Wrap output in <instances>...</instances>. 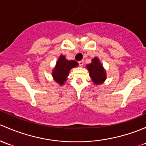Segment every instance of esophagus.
<instances>
[{"instance_id": "esophagus-1", "label": "esophagus", "mask_w": 146, "mask_h": 146, "mask_svg": "<svg viewBox=\"0 0 146 146\" xmlns=\"http://www.w3.org/2000/svg\"><path fill=\"white\" fill-rule=\"evenodd\" d=\"M78 63H79V65L80 66V67H82V66H83V64H84V61L83 60L79 61Z\"/></svg>"}]
</instances>
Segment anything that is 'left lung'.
Here are the masks:
<instances>
[{"label": "left lung", "mask_w": 146, "mask_h": 146, "mask_svg": "<svg viewBox=\"0 0 146 146\" xmlns=\"http://www.w3.org/2000/svg\"><path fill=\"white\" fill-rule=\"evenodd\" d=\"M87 69L89 71L93 82L95 84H100L106 80V71L97 58H94L92 62L87 65Z\"/></svg>", "instance_id": "left-lung-1"}]
</instances>
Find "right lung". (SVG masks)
Returning <instances> with one entry per match:
<instances>
[{
  "instance_id": "1",
  "label": "right lung",
  "mask_w": 146,
  "mask_h": 146,
  "mask_svg": "<svg viewBox=\"0 0 146 146\" xmlns=\"http://www.w3.org/2000/svg\"><path fill=\"white\" fill-rule=\"evenodd\" d=\"M78 66V63L74 60H67L64 56L61 55L56 64V67L52 72V76L58 83L60 85L64 84L66 77L68 76L69 72L73 67Z\"/></svg>"
}]
</instances>
